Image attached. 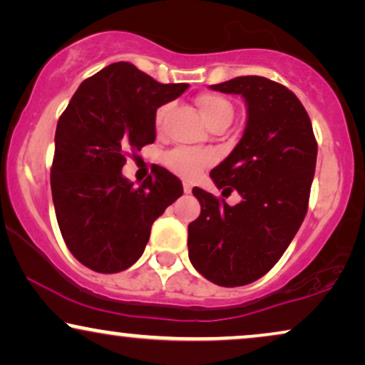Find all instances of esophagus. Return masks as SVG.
I'll return each instance as SVG.
<instances>
[{
    "label": "esophagus",
    "instance_id": "obj_1",
    "mask_svg": "<svg viewBox=\"0 0 365 365\" xmlns=\"http://www.w3.org/2000/svg\"><path fill=\"white\" fill-rule=\"evenodd\" d=\"M182 189H184V192L189 194V192H191L192 186H191V184H189V182H184V184H182Z\"/></svg>",
    "mask_w": 365,
    "mask_h": 365
}]
</instances>
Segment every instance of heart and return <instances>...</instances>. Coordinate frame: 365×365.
<instances>
[{
  "mask_svg": "<svg viewBox=\"0 0 365 365\" xmlns=\"http://www.w3.org/2000/svg\"><path fill=\"white\" fill-rule=\"evenodd\" d=\"M196 103L207 126H212L214 123L219 121L231 123L234 114L232 104L229 103L226 98L221 96V94L204 93L196 99ZM168 113L169 104H164V106L158 109L156 116H154V121H156L158 128H163ZM164 163H166V166L171 169L174 174H178V176H181L184 179H194L207 166V158L201 153L189 151V149H176V151L169 153L168 156L164 158Z\"/></svg>",
  "mask_w": 365,
  "mask_h": 365,
  "instance_id": "b5f03b06",
  "label": "heart"
}]
</instances>
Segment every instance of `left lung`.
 <instances>
[{
    "mask_svg": "<svg viewBox=\"0 0 365 365\" xmlns=\"http://www.w3.org/2000/svg\"><path fill=\"white\" fill-rule=\"evenodd\" d=\"M211 89L241 94L247 106L241 141L209 174L242 201L229 206L192 189L201 214L187 226L189 259L217 286H246L271 271L306 217L317 143L302 103L282 84L239 76Z\"/></svg>",
    "mask_w": 365,
    "mask_h": 365,
    "instance_id": "obj_1",
    "label": "left lung"
}]
</instances>
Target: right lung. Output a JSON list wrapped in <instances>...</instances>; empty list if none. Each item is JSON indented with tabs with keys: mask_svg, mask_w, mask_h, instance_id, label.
Segmentation results:
<instances>
[{
	"mask_svg": "<svg viewBox=\"0 0 365 365\" xmlns=\"http://www.w3.org/2000/svg\"><path fill=\"white\" fill-rule=\"evenodd\" d=\"M187 88L158 83L131 63H113L79 84L59 118L54 211L68 249L93 271L131 267L143 256L153 222L182 194L181 181L164 168L138 187L121 169L128 151L156 139L158 108Z\"/></svg>",
	"mask_w": 365,
	"mask_h": 365,
	"instance_id": "obj_1",
	"label": "right lung"
}]
</instances>
